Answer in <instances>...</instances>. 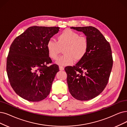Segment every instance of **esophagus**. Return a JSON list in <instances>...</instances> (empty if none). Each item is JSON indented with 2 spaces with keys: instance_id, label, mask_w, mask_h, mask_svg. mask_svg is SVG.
<instances>
[{
  "instance_id": "obj_1",
  "label": "esophagus",
  "mask_w": 127,
  "mask_h": 127,
  "mask_svg": "<svg viewBox=\"0 0 127 127\" xmlns=\"http://www.w3.org/2000/svg\"><path fill=\"white\" fill-rule=\"evenodd\" d=\"M59 68L60 70H64V67L63 66H61V65H59Z\"/></svg>"
}]
</instances>
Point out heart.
Here are the masks:
<instances>
[{
  "label": "heart",
  "mask_w": 127,
  "mask_h": 127,
  "mask_svg": "<svg viewBox=\"0 0 127 127\" xmlns=\"http://www.w3.org/2000/svg\"><path fill=\"white\" fill-rule=\"evenodd\" d=\"M46 48L49 57L53 60L57 59L64 49V55L58 59L57 64L67 65L72 64L74 60L78 62L84 58L89 49V42L86 37L81 36L72 30L66 29L57 35L56 41L49 40Z\"/></svg>",
  "instance_id": "obj_1"
}]
</instances>
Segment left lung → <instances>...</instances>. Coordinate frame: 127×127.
Masks as SVG:
<instances>
[{"label":"left lung","instance_id":"obj_1","mask_svg":"<svg viewBox=\"0 0 127 127\" xmlns=\"http://www.w3.org/2000/svg\"><path fill=\"white\" fill-rule=\"evenodd\" d=\"M82 32L89 42V49L83 59L64 68L70 94L79 100H88L99 95L107 85L113 59L109 42L93 27H71Z\"/></svg>","mask_w":127,"mask_h":127}]
</instances>
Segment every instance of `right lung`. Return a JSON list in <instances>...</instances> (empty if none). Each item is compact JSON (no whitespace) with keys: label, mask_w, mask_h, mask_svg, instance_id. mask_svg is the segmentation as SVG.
<instances>
[{"label":"right lung","mask_w":127,"mask_h":127,"mask_svg":"<svg viewBox=\"0 0 127 127\" xmlns=\"http://www.w3.org/2000/svg\"><path fill=\"white\" fill-rule=\"evenodd\" d=\"M59 27L33 26L14 39L7 59L9 83L19 96L39 102L49 95L59 67L52 63L46 44Z\"/></svg>","instance_id":"add662e5"}]
</instances>
